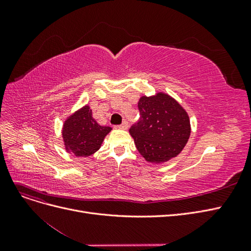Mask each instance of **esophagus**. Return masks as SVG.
<instances>
[{"mask_svg":"<svg viewBox=\"0 0 251 251\" xmlns=\"http://www.w3.org/2000/svg\"><path fill=\"white\" fill-rule=\"evenodd\" d=\"M119 128H120V130H126V128H127V123H126V121H124V123L119 126Z\"/></svg>","mask_w":251,"mask_h":251,"instance_id":"34e87169","label":"esophagus"}]
</instances>
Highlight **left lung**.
Instances as JSON below:
<instances>
[{"instance_id": "8db88e82", "label": "left lung", "mask_w": 251, "mask_h": 251, "mask_svg": "<svg viewBox=\"0 0 251 251\" xmlns=\"http://www.w3.org/2000/svg\"><path fill=\"white\" fill-rule=\"evenodd\" d=\"M140 119L130 134L140 155L150 163L160 164L177 157L191 136L187 112L171 95L158 92L138 101Z\"/></svg>"}]
</instances>
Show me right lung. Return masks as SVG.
Here are the masks:
<instances>
[{
	"label": "right lung",
	"instance_id": "add662e5",
	"mask_svg": "<svg viewBox=\"0 0 251 251\" xmlns=\"http://www.w3.org/2000/svg\"><path fill=\"white\" fill-rule=\"evenodd\" d=\"M111 130L110 126L98 125L90 105H83L64 121L62 137L65 150L76 157H89L100 149Z\"/></svg>",
	"mask_w": 251,
	"mask_h": 251
}]
</instances>
